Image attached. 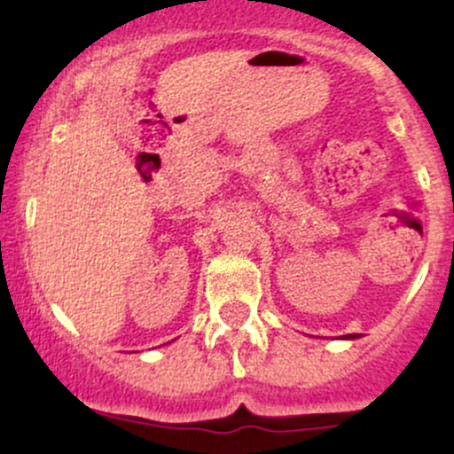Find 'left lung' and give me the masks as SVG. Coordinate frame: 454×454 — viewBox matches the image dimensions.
I'll list each match as a JSON object with an SVG mask.
<instances>
[{"mask_svg": "<svg viewBox=\"0 0 454 454\" xmlns=\"http://www.w3.org/2000/svg\"><path fill=\"white\" fill-rule=\"evenodd\" d=\"M358 335H343V340H356Z\"/></svg>", "mask_w": 454, "mask_h": 454, "instance_id": "8db88e82", "label": "left lung"}]
</instances>
